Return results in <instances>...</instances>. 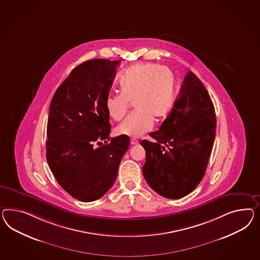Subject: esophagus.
<instances>
[{
	"instance_id": "34e87169",
	"label": "esophagus",
	"mask_w": 260,
	"mask_h": 260,
	"mask_svg": "<svg viewBox=\"0 0 260 260\" xmlns=\"http://www.w3.org/2000/svg\"><path fill=\"white\" fill-rule=\"evenodd\" d=\"M131 144H132L133 146H135V145H138L139 142L136 140V139H132V140H131Z\"/></svg>"
}]
</instances>
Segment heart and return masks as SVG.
Segmentation results:
<instances>
[{"label": "heart", "instance_id": "obj_1", "mask_svg": "<svg viewBox=\"0 0 260 260\" xmlns=\"http://www.w3.org/2000/svg\"><path fill=\"white\" fill-rule=\"evenodd\" d=\"M121 93L110 94L105 106L109 116L119 121L126 114L128 102L136 112L116 126L115 133L128 137H140L153 126V117L165 118L174 104V80L167 68L154 63L135 65L119 80Z\"/></svg>", "mask_w": 260, "mask_h": 260}]
</instances>
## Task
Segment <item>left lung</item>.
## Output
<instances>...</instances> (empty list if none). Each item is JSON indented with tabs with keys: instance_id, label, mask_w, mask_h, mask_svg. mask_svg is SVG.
<instances>
[{
	"instance_id": "1",
	"label": "left lung",
	"mask_w": 260,
	"mask_h": 260,
	"mask_svg": "<svg viewBox=\"0 0 260 260\" xmlns=\"http://www.w3.org/2000/svg\"><path fill=\"white\" fill-rule=\"evenodd\" d=\"M217 119L210 95L191 71L154 142L141 141L146 149L143 175L159 195L180 199L203 180L216 136Z\"/></svg>"
}]
</instances>
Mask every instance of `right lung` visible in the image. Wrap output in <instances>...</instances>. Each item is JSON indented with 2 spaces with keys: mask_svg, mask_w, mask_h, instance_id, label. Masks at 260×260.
<instances>
[{
  "mask_svg": "<svg viewBox=\"0 0 260 260\" xmlns=\"http://www.w3.org/2000/svg\"><path fill=\"white\" fill-rule=\"evenodd\" d=\"M119 62L93 58L78 65L56 89L50 104V169L67 193L85 203L99 200L112 187L129 146L127 136L109 137L105 102Z\"/></svg>",
  "mask_w": 260,
  "mask_h": 260,
  "instance_id": "add662e5",
  "label": "right lung"
}]
</instances>
